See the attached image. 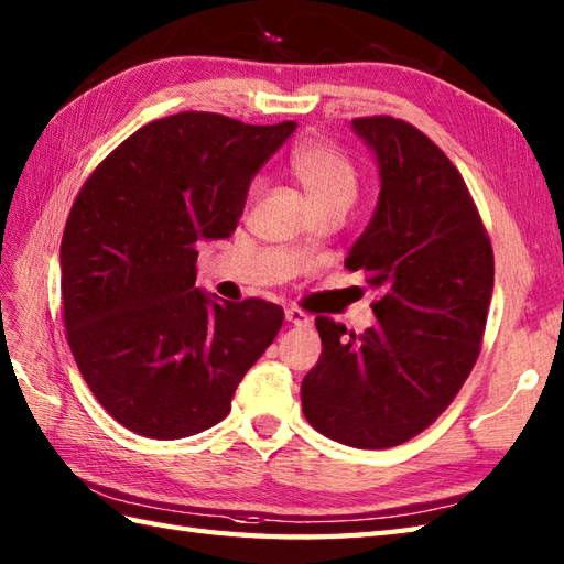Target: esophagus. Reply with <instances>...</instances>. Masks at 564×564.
Listing matches in <instances>:
<instances>
[{
	"label": "esophagus",
	"instance_id": "34e87169",
	"mask_svg": "<svg viewBox=\"0 0 564 564\" xmlns=\"http://www.w3.org/2000/svg\"><path fill=\"white\" fill-rule=\"evenodd\" d=\"M284 318L290 325H296V328H308L311 323H314V318H311L308 314H304L302 308H286L284 311Z\"/></svg>",
	"mask_w": 564,
	"mask_h": 564
}]
</instances>
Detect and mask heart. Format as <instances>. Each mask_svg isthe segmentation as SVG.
I'll return each mask as SVG.
<instances>
[{"label": "heart", "instance_id": "1", "mask_svg": "<svg viewBox=\"0 0 564 564\" xmlns=\"http://www.w3.org/2000/svg\"><path fill=\"white\" fill-rule=\"evenodd\" d=\"M290 171L314 209L328 203H352L357 193L355 166L340 149L323 140L296 144L290 154Z\"/></svg>", "mask_w": 564, "mask_h": 564}]
</instances>
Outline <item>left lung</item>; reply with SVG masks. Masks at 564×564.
I'll return each mask as SVG.
<instances>
[{
    "label": "left lung",
    "mask_w": 564,
    "mask_h": 564,
    "mask_svg": "<svg viewBox=\"0 0 564 564\" xmlns=\"http://www.w3.org/2000/svg\"><path fill=\"white\" fill-rule=\"evenodd\" d=\"M381 191L347 270L379 294L365 333L316 318L318 365L302 381L311 427L355 448L398 446L427 430L480 355L495 258L460 173L427 134L377 116L352 120Z\"/></svg>",
    "instance_id": "8db88e82"
}]
</instances>
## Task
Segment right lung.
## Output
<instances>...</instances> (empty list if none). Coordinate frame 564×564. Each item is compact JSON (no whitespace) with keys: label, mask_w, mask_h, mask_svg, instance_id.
Wrapping results in <instances>:
<instances>
[{"label":"right lung","mask_w":564,"mask_h":564,"mask_svg":"<svg viewBox=\"0 0 564 564\" xmlns=\"http://www.w3.org/2000/svg\"><path fill=\"white\" fill-rule=\"evenodd\" d=\"M294 128L195 110L161 118L74 199L59 246L67 340L98 403L130 432L209 430L280 333L282 306L219 302L195 286V262L199 241L234 234L250 181Z\"/></svg>","instance_id":"obj_1"}]
</instances>
